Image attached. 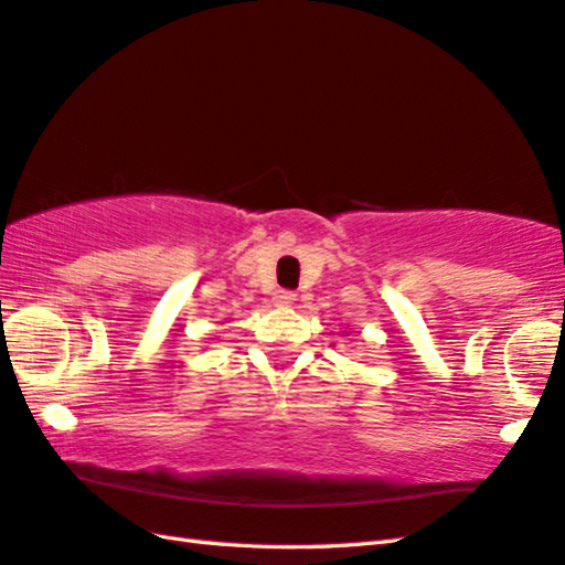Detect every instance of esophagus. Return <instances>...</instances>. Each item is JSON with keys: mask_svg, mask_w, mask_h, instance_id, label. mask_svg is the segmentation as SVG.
<instances>
[{"mask_svg": "<svg viewBox=\"0 0 565 565\" xmlns=\"http://www.w3.org/2000/svg\"><path fill=\"white\" fill-rule=\"evenodd\" d=\"M296 301V294L294 291H286V289H279L274 294V303L279 306H291Z\"/></svg>", "mask_w": 565, "mask_h": 565, "instance_id": "esophagus-1", "label": "esophagus"}]
</instances>
